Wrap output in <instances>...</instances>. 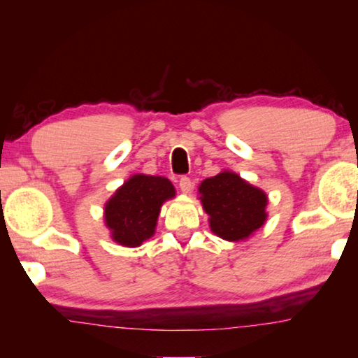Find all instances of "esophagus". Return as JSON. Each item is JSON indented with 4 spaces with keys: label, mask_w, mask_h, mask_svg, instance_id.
<instances>
[{
    "label": "esophagus",
    "mask_w": 358,
    "mask_h": 358,
    "mask_svg": "<svg viewBox=\"0 0 358 358\" xmlns=\"http://www.w3.org/2000/svg\"><path fill=\"white\" fill-rule=\"evenodd\" d=\"M180 189L183 191L185 194L191 192V189H192V181H191V178L181 177V178H180Z\"/></svg>",
    "instance_id": "obj_1"
}]
</instances>
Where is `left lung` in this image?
Masks as SVG:
<instances>
[{
    "mask_svg": "<svg viewBox=\"0 0 358 358\" xmlns=\"http://www.w3.org/2000/svg\"><path fill=\"white\" fill-rule=\"evenodd\" d=\"M199 194L211 232L227 241L248 238L266 220V194L234 172L224 171L203 180Z\"/></svg>",
    "mask_w": 358,
    "mask_h": 358,
    "instance_id": "obj_1",
    "label": "left lung"
}]
</instances>
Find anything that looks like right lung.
<instances>
[{
  "label": "right lung",
  "instance_id": "add662e5",
  "mask_svg": "<svg viewBox=\"0 0 358 358\" xmlns=\"http://www.w3.org/2000/svg\"><path fill=\"white\" fill-rule=\"evenodd\" d=\"M175 197L173 185L164 177L137 173L120 186L104 207L106 226L113 241L136 248L153 237L162 203Z\"/></svg>",
  "mask_w": 358,
  "mask_h": 358
}]
</instances>
